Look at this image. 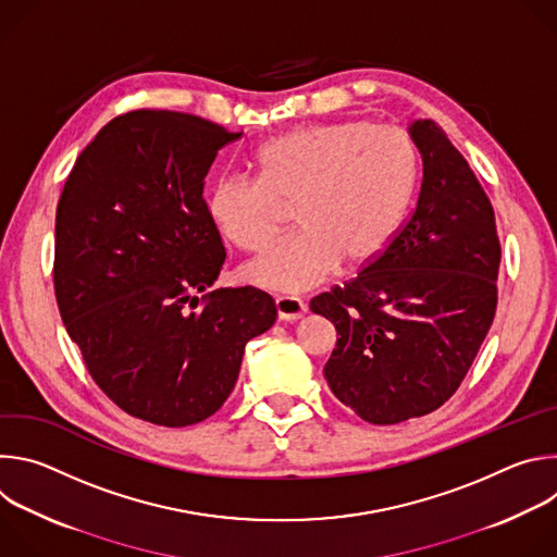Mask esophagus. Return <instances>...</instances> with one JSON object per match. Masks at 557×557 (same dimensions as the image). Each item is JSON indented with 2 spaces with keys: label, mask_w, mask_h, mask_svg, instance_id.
Here are the masks:
<instances>
[{
  "label": "esophagus",
  "mask_w": 557,
  "mask_h": 557,
  "mask_svg": "<svg viewBox=\"0 0 557 557\" xmlns=\"http://www.w3.org/2000/svg\"><path fill=\"white\" fill-rule=\"evenodd\" d=\"M275 310L282 322H295L306 312V304L295 295H280L275 297Z\"/></svg>",
  "instance_id": "1"
}]
</instances>
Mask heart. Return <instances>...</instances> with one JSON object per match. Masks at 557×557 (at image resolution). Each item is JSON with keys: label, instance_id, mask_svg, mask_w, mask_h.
Here are the masks:
<instances>
[{"label": "heart", "instance_id": "1", "mask_svg": "<svg viewBox=\"0 0 557 557\" xmlns=\"http://www.w3.org/2000/svg\"><path fill=\"white\" fill-rule=\"evenodd\" d=\"M258 176L224 174L207 194V213L224 240L260 251L295 202V235L243 267V280L280 293L322 284L337 267H363L389 243L408 202L417 149L396 125L337 121L267 143Z\"/></svg>", "mask_w": 557, "mask_h": 557}]
</instances>
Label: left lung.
<instances>
[{
	"instance_id": "obj_1",
	"label": "left lung",
	"mask_w": 557,
	"mask_h": 557,
	"mask_svg": "<svg viewBox=\"0 0 557 557\" xmlns=\"http://www.w3.org/2000/svg\"><path fill=\"white\" fill-rule=\"evenodd\" d=\"M410 134L423 161L414 209L357 277L310 299L337 329L326 381L372 425L438 410L479 355L498 304L500 243L483 185L432 119Z\"/></svg>"
}]
</instances>
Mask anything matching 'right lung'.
<instances>
[{
	"mask_svg": "<svg viewBox=\"0 0 557 557\" xmlns=\"http://www.w3.org/2000/svg\"><path fill=\"white\" fill-rule=\"evenodd\" d=\"M237 138L194 114L125 112L78 153L57 205L52 277L65 331L108 399L153 425L215 414L245 346L277 317L256 286L209 290L226 253L202 187Z\"/></svg>",
	"mask_w": 557,
	"mask_h": 557,
	"instance_id": "add662e5",
	"label": "right lung"
}]
</instances>
